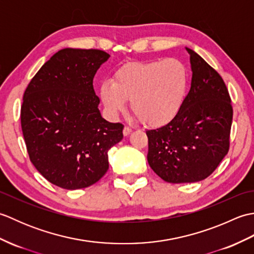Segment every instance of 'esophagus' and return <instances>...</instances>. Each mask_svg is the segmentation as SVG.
Returning <instances> with one entry per match:
<instances>
[{
	"instance_id": "obj_1",
	"label": "esophagus",
	"mask_w": 254,
	"mask_h": 254,
	"mask_svg": "<svg viewBox=\"0 0 254 254\" xmlns=\"http://www.w3.org/2000/svg\"><path fill=\"white\" fill-rule=\"evenodd\" d=\"M131 132H132V128L130 127H126L123 128V135L124 136H127L128 134H131Z\"/></svg>"
}]
</instances>
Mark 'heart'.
I'll use <instances>...</instances> for the list:
<instances>
[{
    "label": "heart",
    "instance_id": "b5f03b06",
    "mask_svg": "<svg viewBox=\"0 0 254 254\" xmlns=\"http://www.w3.org/2000/svg\"><path fill=\"white\" fill-rule=\"evenodd\" d=\"M189 87L186 64L177 59L128 62L118 67L111 82L100 86V98L112 116L131 100V109L149 127L174 119L185 102Z\"/></svg>",
    "mask_w": 254,
    "mask_h": 254
}]
</instances>
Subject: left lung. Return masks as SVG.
<instances>
[{"label": "left lung", "mask_w": 254, "mask_h": 254, "mask_svg": "<svg viewBox=\"0 0 254 254\" xmlns=\"http://www.w3.org/2000/svg\"><path fill=\"white\" fill-rule=\"evenodd\" d=\"M191 88L178 115L166 126L146 131L147 160L170 183L204 180L227 155L233 106L216 69L191 49Z\"/></svg>", "instance_id": "8db88e82"}]
</instances>
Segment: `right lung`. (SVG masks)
Listing matches in <instances>:
<instances>
[{
  "mask_svg": "<svg viewBox=\"0 0 254 254\" xmlns=\"http://www.w3.org/2000/svg\"><path fill=\"white\" fill-rule=\"evenodd\" d=\"M98 49H62L31 78L20 124L29 159L46 179L67 190L105 176L108 152L123 138L122 123L101 117L93 80L109 59Z\"/></svg>",
  "mask_w": 254,
  "mask_h": 254,
  "instance_id": "right-lung-1",
  "label": "right lung"
}]
</instances>
